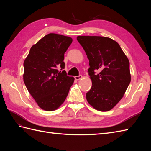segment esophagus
<instances>
[{
  "label": "esophagus",
  "mask_w": 151,
  "mask_h": 151,
  "mask_svg": "<svg viewBox=\"0 0 151 151\" xmlns=\"http://www.w3.org/2000/svg\"><path fill=\"white\" fill-rule=\"evenodd\" d=\"M82 77H83V76H82L81 75H79V76H76V77H75V79H76V81H79V80H80V79H82Z\"/></svg>",
  "instance_id": "esophagus-1"
}]
</instances>
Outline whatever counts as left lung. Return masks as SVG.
<instances>
[{
    "mask_svg": "<svg viewBox=\"0 0 151 151\" xmlns=\"http://www.w3.org/2000/svg\"><path fill=\"white\" fill-rule=\"evenodd\" d=\"M77 40L89 60L92 87L86 93L87 101L98 111H109L120 101L130 83L129 59L119 44L109 38L78 36Z\"/></svg>",
    "mask_w": 151,
    "mask_h": 151,
    "instance_id": "1",
    "label": "left lung"
}]
</instances>
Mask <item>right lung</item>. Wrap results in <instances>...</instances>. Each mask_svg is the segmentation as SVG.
Wrapping results in <instances>:
<instances>
[{
  "label": "right lung",
  "instance_id": "right-lung-1",
  "mask_svg": "<svg viewBox=\"0 0 151 151\" xmlns=\"http://www.w3.org/2000/svg\"><path fill=\"white\" fill-rule=\"evenodd\" d=\"M72 42L68 36L45 35L31 47L24 62V83L38 106L55 110L64 102L74 78L64 69V53Z\"/></svg>",
  "mask_w": 151,
  "mask_h": 151
}]
</instances>
